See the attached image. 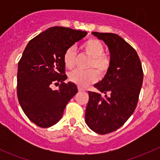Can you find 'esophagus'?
I'll return each instance as SVG.
<instances>
[{
    "label": "esophagus",
    "instance_id": "obj_1",
    "mask_svg": "<svg viewBox=\"0 0 160 160\" xmlns=\"http://www.w3.org/2000/svg\"><path fill=\"white\" fill-rule=\"evenodd\" d=\"M78 90H79V91H85L84 88H81V87H78Z\"/></svg>",
    "mask_w": 160,
    "mask_h": 160
}]
</instances>
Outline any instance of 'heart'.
I'll use <instances>...</instances> for the list:
<instances>
[{"label": "heart", "instance_id": "heart-1", "mask_svg": "<svg viewBox=\"0 0 160 160\" xmlns=\"http://www.w3.org/2000/svg\"><path fill=\"white\" fill-rule=\"evenodd\" d=\"M82 48L87 54L92 57L89 68H95L100 75H104L110 69L111 61L110 57L104 54V47L102 42L96 38H90L83 42ZM63 62L67 69L70 70L74 67L75 52L72 48L66 50L63 54ZM97 72L95 70L88 71L77 70L70 72L69 78L71 82L79 86L87 87L98 80Z\"/></svg>", "mask_w": 160, "mask_h": 160}]
</instances>
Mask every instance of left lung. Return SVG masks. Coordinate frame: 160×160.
Segmentation results:
<instances>
[{"label": "left lung", "instance_id": "obj_1", "mask_svg": "<svg viewBox=\"0 0 160 160\" xmlns=\"http://www.w3.org/2000/svg\"><path fill=\"white\" fill-rule=\"evenodd\" d=\"M108 47L111 67L101 81L94 84L100 93L88 91L85 122L101 135L122 127L133 114L143 81L141 61L136 51L114 33L92 32Z\"/></svg>", "mask_w": 160, "mask_h": 160}]
</instances>
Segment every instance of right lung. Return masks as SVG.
<instances>
[{
	"mask_svg": "<svg viewBox=\"0 0 160 160\" xmlns=\"http://www.w3.org/2000/svg\"><path fill=\"white\" fill-rule=\"evenodd\" d=\"M87 32L55 26L40 33L28 43L18 65L17 93L19 104L28 119L41 128H49L62 117L64 109L78 89L66 83L63 54ZM59 85V90L51 89Z\"/></svg>",
	"mask_w": 160,
	"mask_h": 160,
	"instance_id": "add662e5",
	"label": "right lung"
}]
</instances>
